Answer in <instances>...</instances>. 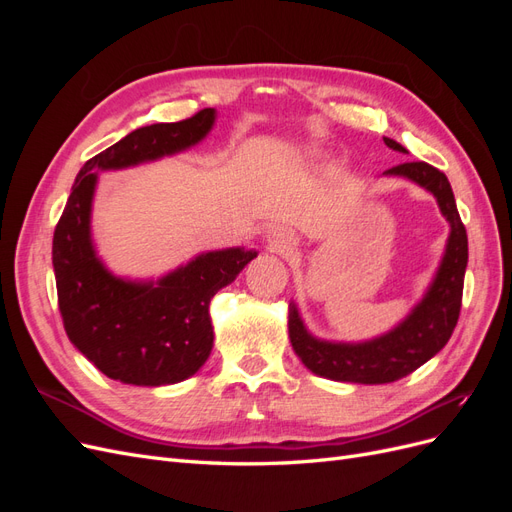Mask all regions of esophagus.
I'll list each match as a JSON object with an SVG mask.
<instances>
[{"mask_svg": "<svg viewBox=\"0 0 512 512\" xmlns=\"http://www.w3.org/2000/svg\"><path fill=\"white\" fill-rule=\"evenodd\" d=\"M269 241H271V245L275 247V250H286V247H288L286 235H284V232H280V230H271Z\"/></svg>", "mask_w": 512, "mask_h": 512, "instance_id": "1", "label": "esophagus"}]
</instances>
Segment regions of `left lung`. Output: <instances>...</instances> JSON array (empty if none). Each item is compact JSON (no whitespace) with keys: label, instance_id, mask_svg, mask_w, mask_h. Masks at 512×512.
<instances>
[{"label":"left lung","instance_id":"obj_1","mask_svg":"<svg viewBox=\"0 0 512 512\" xmlns=\"http://www.w3.org/2000/svg\"><path fill=\"white\" fill-rule=\"evenodd\" d=\"M384 143L395 151L406 153L393 138H384ZM386 173L408 177L436 196L446 220L451 222V237H448L442 267L427 297L395 331L374 339V342L356 346L318 342L305 331L297 309L290 305L288 333L294 352L314 374L339 382L386 384L412 374L446 346L461 312L463 277H466L468 265V235L459 218L451 183L442 170L427 162H404L389 168Z\"/></svg>","mask_w":512,"mask_h":512}]
</instances>
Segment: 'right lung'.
<instances>
[{"mask_svg": "<svg viewBox=\"0 0 512 512\" xmlns=\"http://www.w3.org/2000/svg\"><path fill=\"white\" fill-rule=\"evenodd\" d=\"M213 108L175 123H153L85 162L53 235L59 314L70 342L104 376L136 384H175L196 374L213 346L211 299L256 258L254 250L209 252L158 284L123 282L108 273L89 239L98 170L156 160L198 143Z\"/></svg>", "mask_w": 512, "mask_h": 512, "instance_id": "obj_1", "label": "right lung"}]
</instances>
